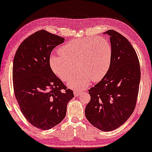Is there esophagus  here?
<instances>
[{"mask_svg": "<svg viewBox=\"0 0 152 152\" xmlns=\"http://www.w3.org/2000/svg\"><path fill=\"white\" fill-rule=\"evenodd\" d=\"M82 91L80 90H76L74 91V95L75 96V97H77V96H79L81 93H82Z\"/></svg>", "mask_w": 152, "mask_h": 152, "instance_id": "obj_1", "label": "esophagus"}]
</instances>
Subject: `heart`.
Masks as SVG:
<instances>
[{
    "instance_id": "b5f03b06",
    "label": "heart",
    "mask_w": 152,
    "mask_h": 152,
    "mask_svg": "<svg viewBox=\"0 0 152 152\" xmlns=\"http://www.w3.org/2000/svg\"><path fill=\"white\" fill-rule=\"evenodd\" d=\"M112 55V46L108 39L86 37L64 44L59 53L51 55L50 62L54 73L64 82L71 79L78 68L80 72L69 85L73 88H84L88 86L90 79L97 82L106 75Z\"/></svg>"
}]
</instances>
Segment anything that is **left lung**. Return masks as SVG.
<instances>
[{
    "label": "left lung",
    "instance_id": "left-lung-1",
    "mask_svg": "<svg viewBox=\"0 0 152 152\" xmlns=\"http://www.w3.org/2000/svg\"><path fill=\"white\" fill-rule=\"evenodd\" d=\"M110 37L112 58L108 73L88 90L91 99L85 115L95 127L113 131L123 125L135 110L140 80L139 61L128 39L112 29Z\"/></svg>",
    "mask_w": 152,
    "mask_h": 152
}]
</instances>
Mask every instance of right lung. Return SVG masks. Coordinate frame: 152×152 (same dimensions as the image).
Instances as JSON below:
<instances>
[{
    "label": "right lung",
    "mask_w": 152,
    "mask_h": 152,
    "mask_svg": "<svg viewBox=\"0 0 152 152\" xmlns=\"http://www.w3.org/2000/svg\"><path fill=\"white\" fill-rule=\"evenodd\" d=\"M64 40L41 29L24 40L13 58V90L18 106L29 123L40 129L60 123L74 97L50 63L51 51Z\"/></svg>",
    "instance_id": "right-lung-1"
}]
</instances>
